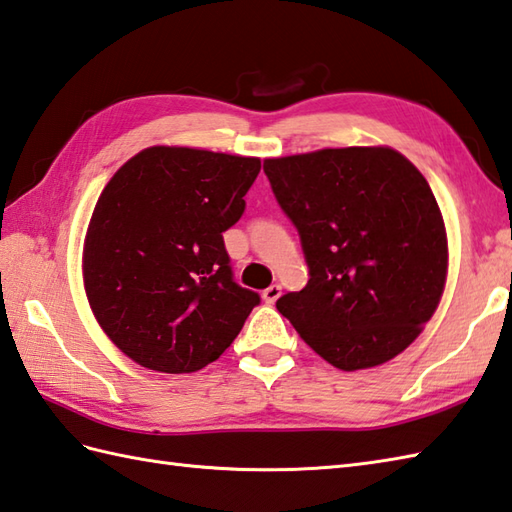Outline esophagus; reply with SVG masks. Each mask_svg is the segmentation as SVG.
Masks as SVG:
<instances>
[{"mask_svg":"<svg viewBox=\"0 0 512 512\" xmlns=\"http://www.w3.org/2000/svg\"><path fill=\"white\" fill-rule=\"evenodd\" d=\"M282 295V287L280 285H271V287H267L265 291H263V300L267 302V304H274L278 298Z\"/></svg>","mask_w":512,"mask_h":512,"instance_id":"esophagus-1","label":"esophagus"}]
</instances>
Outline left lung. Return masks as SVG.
<instances>
[{
  "instance_id": "8db88e82",
  "label": "left lung",
  "mask_w": 512,
  "mask_h": 512,
  "mask_svg": "<svg viewBox=\"0 0 512 512\" xmlns=\"http://www.w3.org/2000/svg\"><path fill=\"white\" fill-rule=\"evenodd\" d=\"M300 234L309 282L276 309L339 370L390 361L423 331L447 280V232L427 179L388 146L265 160Z\"/></svg>"
}]
</instances>
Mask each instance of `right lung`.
Wrapping results in <instances>:
<instances>
[{
  "label": "right lung",
  "instance_id": "right-lung-1",
  "mask_svg": "<svg viewBox=\"0 0 512 512\" xmlns=\"http://www.w3.org/2000/svg\"><path fill=\"white\" fill-rule=\"evenodd\" d=\"M258 173V157L151 146L109 179L87 227L83 280L102 331L135 363L206 368L260 304L234 282L223 243Z\"/></svg>",
  "mask_w": 512,
  "mask_h": 512
}]
</instances>
